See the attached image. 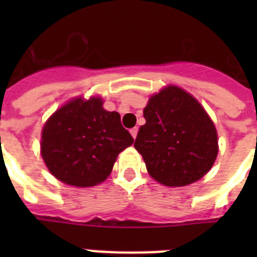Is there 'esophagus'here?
<instances>
[{"label": "esophagus", "instance_id": "esophagus-1", "mask_svg": "<svg viewBox=\"0 0 257 257\" xmlns=\"http://www.w3.org/2000/svg\"><path fill=\"white\" fill-rule=\"evenodd\" d=\"M137 132H139V128L131 129V135H132L133 139H136V137H137Z\"/></svg>", "mask_w": 257, "mask_h": 257}]
</instances>
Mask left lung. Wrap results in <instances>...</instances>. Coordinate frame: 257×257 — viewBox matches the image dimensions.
<instances>
[{
    "instance_id": "obj_1",
    "label": "left lung",
    "mask_w": 257,
    "mask_h": 257,
    "mask_svg": "<svg viewBox=\"0 0 257 257\" xmlns=\"http://www.w3.org/2000/svg\"><path fill=\"white\" fill-rule=\"evenodd\" d=\"M135 148L153 179L167 187L200 180L215 163L219 147L212 120L195 97L171 85L153 94Z\"/></svg>"
}]
</instances>
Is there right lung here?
Returning a JSON list of instances; mask_svg holds the SVG:
<instances>
[{
  "label": "right lung",
  "mask_w": 257,
  "mask_h": 257,
  "mask_svg": "<svg viewBox=\"0 0 257 257\" xmlns=\"http://www.w3.org/2000/svg\"><path fill=\"white\" fill-rule=\"evenodd\" d=\"M117 112L100 97L74 98L56 110L42 128L41 155L50 173L73 187L102 183L118 153L133 144Z\"/></svg>",
  "instance_id": "obj_1"
}]
</instances>
